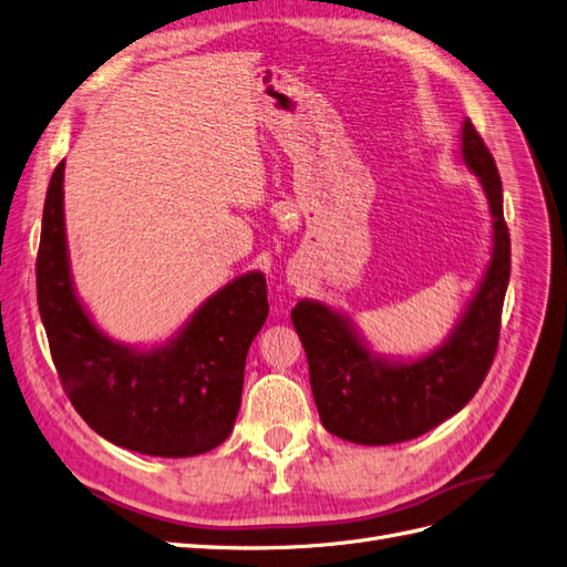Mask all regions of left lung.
Segmentation results:
<instances>
[{
  "label": "left lung",
  "instance_id": "obj_1",
  "mask_svg": "<svg viewBox=\"0 0 567 567\" xmlns=\"http://www.w3.org/2000/svg\"><path fill=\"white\" fill-rule=\"evenodd\" d=\"M462 159L485 189L495 244L476 298L441 349L413 363H386L370 354L351 326L326 305L302 300L290 311L321 424L344 441L389 445L426 434L472 401L495 361L512 241L495 159L470 120L462 124Z\"/></svg>",
  "mask_w": 567,
  "mask_h": 567
}]
</instances>
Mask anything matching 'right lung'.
<instances>
[{"mask_svg": "<svg viewBox=\"0 0 567 567\" xmlns=\"http://www.w3.org/2000/svg\"><path fill=\"white\" fill-rule=\"evenodd\" d=\"M63 171L47 189L37 252V305L51 359L76 413L95 434L154 457H192L220 445L241 405L244 365L267 315V281L250 271L208 298L183 333L152 351L107 340L70 281Z\"/></svg>", "mask_w": 567, "mask_h": 567, "instance_id": "1", "label": "right lung"}]
</instances>
